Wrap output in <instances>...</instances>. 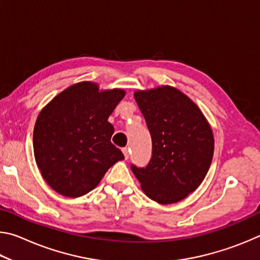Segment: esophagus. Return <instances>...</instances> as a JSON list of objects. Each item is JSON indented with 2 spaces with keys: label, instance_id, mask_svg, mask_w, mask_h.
I'll return each mask as SVG.
<instances>
[{
  "label": "esophagus",
  "instance_id": "1",
  "mask_svg": "<svg viewBox=\"0 0 260 260\" xmlns=\"http://www.w3.org/2000/svg\"><path fill=\"white\" fill-rule=\"evenodd\" d=\"M122 153H124V156H125L126 159H128V157H129V149L128 148H124V149H122Z\"/></svg>",
  "mask_w": 260,
  "mask_h": 260
}]
</instances>
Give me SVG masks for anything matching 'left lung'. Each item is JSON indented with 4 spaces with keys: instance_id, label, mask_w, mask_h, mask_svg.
<instances>
[{
    "instance_id": "obj_1",
    "label": "left lung",
    "mask_w": 260,
    "mask_h": 260,
    "mask_svg": "<svg viewBox=\"0 0 260 260\" xmlns=\"http://www.w3.org/2000/svg\"><path fill=\"white\" fill-rule=\"evenodd\" d=\"M134 99L146 119L152 156L146 167L131 169L144 193L172 204L195 191L212 161V129L199 107L177 88L138 90Z\"/></svg>"
}]
</instances>
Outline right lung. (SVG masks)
I'll return each mask as SVG.
<instances>
[{"instance_id": "1", "label": "right lung", "mask_w": 260, "mask_h": 260, "mask_svg": "<svg viewBox=\"0 0 260 260\" xmlns=\"http://www.w3.org/2000/svg\"><path fill=\"white\" fill-rule=\"evenodd\" d=\"M125 90H99L79 82L61 91L38 116L33 133L35 161L43 179L58 193L80 197L98 186L122 152L111 143L108 121Z\"/></svg>"}]
</instances>
